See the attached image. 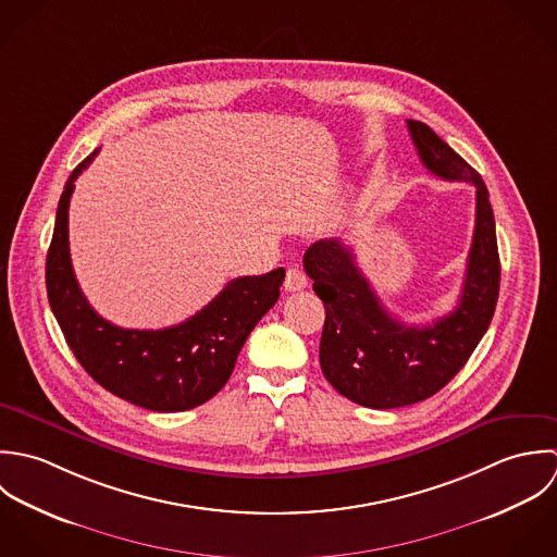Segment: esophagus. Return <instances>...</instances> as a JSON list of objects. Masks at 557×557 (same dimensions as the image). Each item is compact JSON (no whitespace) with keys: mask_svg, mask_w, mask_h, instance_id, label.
I'll return each instance as SVG.
<instances>
[{"mask_svg":"<svg viewBox=\"0 0 557 557\" xmlns=\"http://www.w3.org/2000/svg\"><path fill=\"white\" fill-rule=\"evenodd\" d=\"M284 288H286L288 293H299V290L308 288V277H306V273H304L301 269H297V267L288 269V271H286V280H284Z\"/></svg>","mask_w":557,"mask_h":557,"instance_id":"obj_1","label":"esophagus"}]
</instances>
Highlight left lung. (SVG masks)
Segmentation results:
<instances>
[{"instance_id": "obj_1", "label": "left lung", "mask_w": 557, "mask_h": 557, "mask_svg": "<svg viewBox=\"0 0 557 557\" xmlns=\"http://www.w3.org/2000/svg\"><path fill=\"white\" fill-rule=\"evenodd\" d=\"M407 124L426 170L475 187V230L454 312L426 327L405 325L383 308L339 238L317 240L304 256L312 288L325 304L323 374L342 396L370 409L416 405L445 387L486 334L499 297L495 218L484 181L429 124Z\"/></svg>"}]
</instances>
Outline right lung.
Instances as JSON below:
<instances>
[{
    "mask_svg": "<svg viewBox=\"0 0 557 557\" xmlns=\"http://www.w3.org/2000/svg\"><path fill=\"white\" fill-rule=\"evenodd\" d=\"M90 152L69 176L47 251V297L53 317L84 370L113 396L159 413L187 411L227 383L236 357L275 306L286 271L236 277L198 314L168 330H122L99 317L84 297L69 251V205Z\"/></svg>",
    "mask_w": 557,
    "mask_h": 557,
    "instance_id": "right-lung-1",
    "label": "right lung"
}]
</instances>
